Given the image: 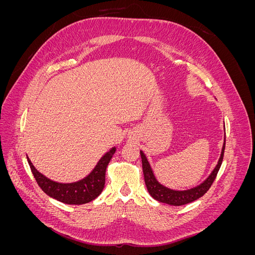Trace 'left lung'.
I'll return each instance as SVG.
<instances>
[{"mask_svg": "<svg viewBox=\"0 0 255 255\" xmlns=\"http://www.w3.org/2000/svg\"><path fill=\"white\" fill-rule=\"evenodd\" d=\"M225 148H226V140H225V142H223V146H222L218 164L215 167L212 173L208 175L207 179L202 184H200L199 186L190 188L188 190H173L170 188H167L164 186V185L158 183L156 177L153 174V171H152L148 159H146L143 152L140 151L144 182H145V186H146V189H148V191H149V194L159 202L174 205V206H180V205H184V204L196 201L197 199L201 198L203 195H205V192L211 188L212 184L214 183L216 176H217V173L220 169V166L222 164L223 154H225Z\"/></svg>", "mask_w": 255, "mask_h": 255, "instance_id": "obj_1", "label": "left lung"}]
</instances>
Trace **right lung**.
<instances>
[{"mask_svg": "<svg viewBox=\"0 0 255 255\" xmlns=\"http://www.w3.org/2000/svg\"><path fill=\"white\" fill-rule=\"evenodd\" d=\"M116 152V148H113L99 160L94 170L83 180L74 183L63 184L51 181L45 177L39 171L36 170L32 161L27 157L30 170L39 187L53 199H56L66 204H85L95 200L101 194L105 185V172L107 165L111 161Z\"/></svg>", "mask_w": 255, "mask_h": 255, "instance_id": "1", "label": "right lung"}]
</instances>
